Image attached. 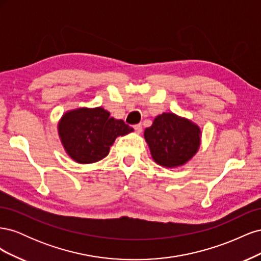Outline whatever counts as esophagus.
<instances>
[{
    "mask_svg": "<svg viewBox=\"0 0 261 261\" xmlns=\"http://www.w3.org/2000/svg\"><path fill=\"white\" fill-rule=\"evenodd\" d=\"M134 129L136 130L137 134H140L141 132H143V126H141V124H137V125L134 126Z\"/></svg>",
    "mask_w": 261,
    "mask_h": 261,
    "instance_id": "obj_1",
    "label": "esophagus"
}]
</instances>
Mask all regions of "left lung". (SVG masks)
I'll return each instance as SVG.
<instances>
[{
	"mask_svg": "<svg viewBox=\"0 0 261 261\" xmlns=\"http://www.w3.org/2000/svg\"><path fill=\"white\" fill-rule=\"evenodd\" d=\"M144 137L153 161L163 168L186 164L199 150L201 129L196 123L175 113L158 115Z\"/></svg>",
	"mask_w": 261,
	"mask_h": 261,
	"instance_id": "8db88e82",
	"label": "left lung"
}]
</instances>
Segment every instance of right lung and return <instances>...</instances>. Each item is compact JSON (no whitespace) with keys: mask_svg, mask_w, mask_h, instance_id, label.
I'll list each match as a JSON object with an SVG mask.
<instances>
[{"mask_svg":"<svg viewBox=\"0 0 261 261\" xmlns=\"http://www.w3.org/2000/svg\"><path fill=\"white\" fill-rule=\"evenodd\" d=\"M134 132L122 120H115L101 107L77 108L62 115L59 137L66 153L81 164L103 159L118 136Z\"/></svg>","mask_w":261,"mask_h":261,"instance_id":"1","label":"right lung"}]
</instances>
